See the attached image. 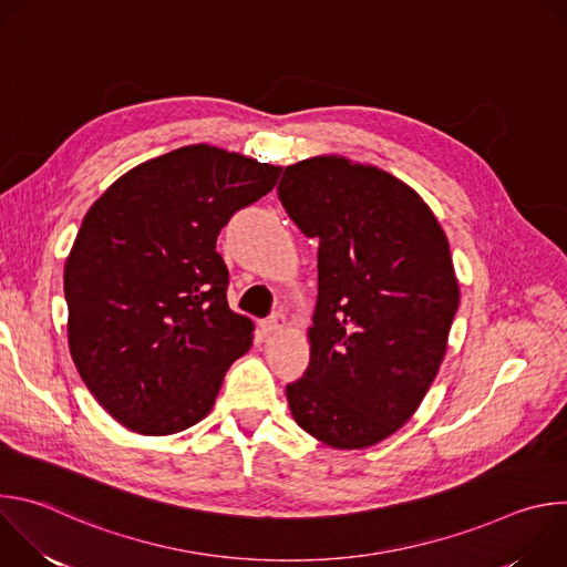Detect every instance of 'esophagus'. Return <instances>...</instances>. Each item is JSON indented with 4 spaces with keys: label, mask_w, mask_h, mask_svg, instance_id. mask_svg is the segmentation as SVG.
Instances as JSON below:
<instances>
[{
    "label": "esophagus",
    "mask_w": 567,
    "mask_h": 567,
    "mask_svg": "<svg viewBox=\"0 0 567 567\" xmlns=\"http://www.w3.org/2000/svg\"><path fill=\"white\" fill-rule=\"evenodd\" d=\"M285 322H287L285 313H282V311H274V313L262 322V328H265V332L274 334V332H278V330L285 328Z\"/></svg>",
    "instance_id": "1"
}]
</instances>
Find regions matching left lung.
Listing matches in <instances>:
<instances>
[{"instance_id":"left-lung-1","label":"left lung","mask_w":567,"mask_h":567,"mask_svg":"<svg viewBox=\"0 0 567 567\" xmlns=\"http://www.w3.org/2000/svg\"><path fill=\"white\" fill-rule=\"evenodd\" d=\"M278 197L318 239V300L293 420L334 449H365L406 424L446 352L460 289L446 235L392 175L313 156L287 166Z\"/></svg>"}]
</instances>
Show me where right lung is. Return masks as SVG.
<instances>
[{
  "instance_id": "obj_1",
  "label": "right lung",
  "mask_w": 567,
  "mask_h": 567,
  "mask_svg": "<svg viewBox=\"0 0 567 567\" xmlns=\"http://www.w3.org/2000/svg\"><path fill=\"white\" fill-rule=\"evenodd\" d=\"M278 166L186 145L116 179L90 208L64 265L69 350L101 406L143 435L204 420L254 322L226 302L215 251L228 219Z\"/></svg>"
}]
</instances>
